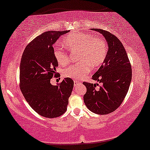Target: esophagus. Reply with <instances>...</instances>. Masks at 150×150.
Instances as JSON below:
<instances>
[{
    "label": "esophagus",
    "instance_id": "esophagus-1",
    "mask_svg": "<svg viewBox=\"0 0 150 150\" xmlns=\"http://www.w3.org/2000/svg\"><path fill=\"white\" fill-rule=\"evenodd\" d=\"M80 81H77V80H74V85H75V86L77 85V84H80Z\"/></svg>",
    "mask_w": 150,
    "mask_h": 150
}]
</instances>
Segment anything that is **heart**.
I'll return each mask as SVG.
<instances>
[{
  "mask_svg": "<svg viewBox=\"0 0 150 150\" xmlns=\"http://www.w3.org/2000/svg\"><path fill=\"white\" fill-rule=\"evenodd\" d=\"M63 44L70 50H79L80 62L68 66L63 72L65 77L76 80H82L89 74L91 66H100L107 56L108 45L105 40L101 37H95L91 33L75 32L68 34L63 40ZM53 54L59 64L65 66L69 62V56L63 49L56 47Z\"/></svg>",
  "mask_w": 150,
  "mask_h": 150,
  "instance_id": "heart-1",
  "label": "heart"
}]
</instances>
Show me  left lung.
Returning <instances> with one entry per match:
<instances>
[{"mask_svg": "<svg viewBox=\"0 0 150 150\" xmlns=\"http://www.w3.org/2000/svg\"><path fill=\"white\" fill-rule=\"evenodd\" d=\"M104 36L108 51L103 64L92 76L101 84L83 82L86 87L84 102L89 110L98 115L112 112L120 106L129 91L132 69L124 45L115 35L101 28H91Z\"/></svg>", "mask_w": 150, "mask_h": 150, "instance_id": "8db88e82", "label": "left lung"}]
</instances>
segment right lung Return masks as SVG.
<instances>
[{"label": "right lung", "instance_id": "obj_1", "mask_svg": "<svg viewBox=\"0 0 150 150\" xmlns=\"http://www.w3.org/2000/svg\"><path fill=\"white\" fill-rule=\"evenodd\" d=\"M64 31H47L33 39L23 52L20 63V89L29 105L38 114L47 118H55L67 110L68 98L74 85L66 77L58 85L50 80L57 77L58 63L53 54V45Z\"/></svg>", "mask_w": 150, "mask_h": 150}]
</instances>
